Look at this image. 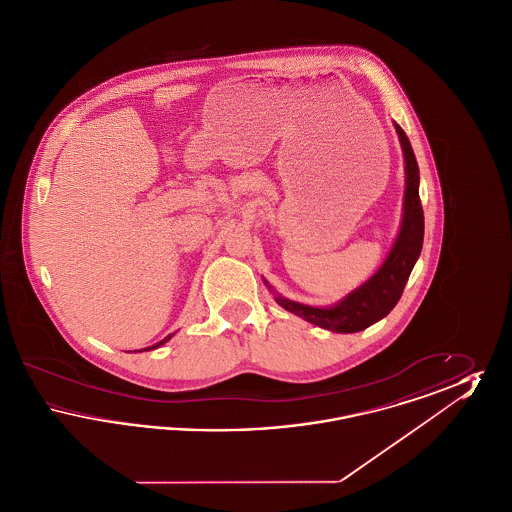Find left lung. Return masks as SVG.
<instances>
[{
	"label": "left lung",
	"mask_w": 512,
	"mask_h": 512,
	"mask_svg": "<svg viewBox=\"0 0 512 512\" xmlns=\"http://www.w3.org/2000/svg\"><path fill=\"white\" fill-rule=\"evenodd\" d=\"M393 126L399 136V144L405 159V197L401 226L382 267L378 268L363 286L347 293L343 299L330 307H313L286 299L280 293L274 292V288L265 280L268 290L274 293V299L280 307L315 324L318 328L338 334H353L382 320L397 305L411 276L414 263L420 257L424 240V213L418 197L420 174L407 134L399 124L393 122Z\"/></svg>",
	"instance_id": "obj_1"
}]
</instances>
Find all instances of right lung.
<instances>
[{
  "instance_id": "obj_1",
  "label": "right lung",
  "mask_w": 512,
  "mask_h": 512,
  "mask_svg": "<svg viewBox=\"0 0 512 512\" xmlns=\"http://www.w3.org/2000/svg\"><path fill=\"white\" fill-rule=\"evenodd\" d=\"M174 334H169L165 340L157 341V343H153V345H149V347H144V349H138V351H134V353H142V351H151V349H157V347H161L163 343H167V341L171 340Z\"/></svg>"
}]
</instances>
